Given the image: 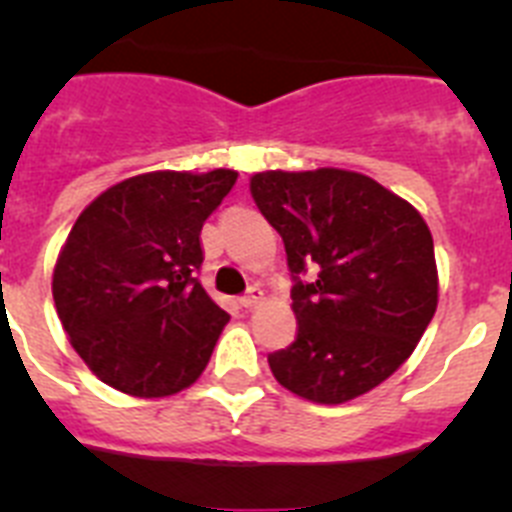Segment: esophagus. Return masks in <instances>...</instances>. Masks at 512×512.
Returning <instances> with one entry per match:
<instances>
[{"label": "esophagus", "instance_id": "34e87169", "mask_svg": "<svg viewBox=\"0 0 512 512\" xmlns=\"http://www.w3.org/2000/svg\"><path fill=\"white\" fill-rule=\"evenodd\" d=\"M261 300H264V289L251 287V289H248V292H246V295L241 297V305H243V307H256Z\"/></svg>", "mask_w": 512, "mask_h": 512}]
</instances>
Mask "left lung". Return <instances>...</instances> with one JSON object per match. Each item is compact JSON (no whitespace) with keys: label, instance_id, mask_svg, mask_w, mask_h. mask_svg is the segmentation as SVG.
Returning <instances> with one entry per match:
<instances>
[{"label":"left lung","instance_id":"8db88e82","mask_svg":"<svg viewBox=\"0 0 512 512\" xmlns=\"http://www.w3.org/2000/svg\"><path fill=\"white\" fill-rule=\"evenodd\" d=\"M261 215L282 235L297 338L269 354L289 392L341 405L395 374L438 305L431 230L410 202L356 171H264Z\"/></svg>","mask_w":512,"mask_h":512}]
</instances>
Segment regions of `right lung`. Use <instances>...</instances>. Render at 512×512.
<instances>
[{"instance_id": "right-lung-1", "label": "right lung", "mask_w": 512, "mask_h": 512, "mask_svg": "<svg viewBox=\"0 0 512 512\" xmlns=\"http://www.w3.org/2000/svg\"><path fill=\"white\" fill-rule=\"evenodd\" d=\"M238 174L151 171L102 192L71 228L53 300L76 354L135 397L184 390L230 320L197 274L200 233Z\"/></svg>"}]
</instances>
